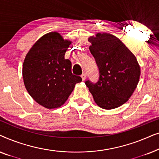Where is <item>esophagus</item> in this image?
I'll use <instances>...</instances> for the list:
<instances>
[{
    "label": "esophagus",
    "instance_id": "obj_1",
    "mask_svg": "<svg viewBox=\"0 0 159 159\" xmlns=\"http://www.w3.org/2000/svg\"><path fill=\"white\" fill-rule=\"evenodd\" d=\"M86 77H87V75H86V74H85V73H83V74H82V75H81L82 80H83V81H84V80H86Z\"/></svg>",
    "mask_w": 159,
    "mask_h": 159
}]
</instances>
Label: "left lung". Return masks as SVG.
<instances>
[{
	"instance_id": "obj_1",
	"label": "left lung",
	"mask_w": 159,
	"mask_h": 159,
	"mask_svg": "<svg viewBox=\"0 0 159 159\" xmlns=\"http://www.w3.org/2000/svg\"><path fill=\"white\" fill-rule=\"evenodd\" d=\"M89 48L99 69L95 84L85 82L95 103L103 109H114L127 102L138 85L140 67L137 58L116 36L97 33L88 38Z\"/></svg>"
}]
</instances>
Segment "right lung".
<instances>
[{"mask_svg":"<svg viewBox=\"0 0 159 159\" xmlns=\"http://www.w3.org/2000/svg\"><path fill=\"white\" fill-rule=\"evenodd\" d=\"M71 43L57 32H48L36 41L25 56V88L37 103L48 109L64 104L75 84L82 81L71 73V63L64 58Z\"/></svg>","mask_w":159,"mask_h":159,"instance_id":"obj_1","label":"right lung"}]
</instances>
